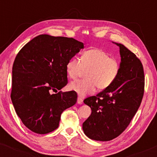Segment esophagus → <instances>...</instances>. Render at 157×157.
Returning a JSON list of instances; mask_svg holds the SVG:
<instances>
[{
  "label": "esophagus",
  "instance_id": "34e87169",
  "mask_svg": "<svg viewBox=\"0 0 157 157\" xmlns=\"http://www.w3.org/2000/svg\"><path fill=\"white\" fill-rule=\"evenodd\" d=\"M82 102H83V100H82V98H80V97H78V98H77V103L81 105V104H82Z\"/></svg>",
  "mask_w": 157,
  "mask_h": 157
}]
</instances>
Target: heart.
I'll return each instance as SVG.
<instances>
[{"mask_svg": "<svg viewBox=\"0 0 157 157\" xmlns=\"http://www.w3.org/2000/svg\"><path fill=\"white\" fill-rule=\"evenodd\" d=\"M84 70H87L86 79L75 81L69 85V89L82 97L93 94L97 86L101 90L109 88L118 76L120 64L105 52L91 48L82 54L80 60L73 57L66 64L68 76L73 80L78 78Z\"/></svg>", "mask_w": 157, "mask_h": 157, "instance_id": "obj_1", "label": "heart"}]
</instances>
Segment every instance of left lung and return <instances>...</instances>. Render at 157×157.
Segmentation results:
<instances>
[{
	"instance_id": "obj_1",
	"label": "left lung",
	"mask_w": 157,
	"mask_h": 157,
	"mask_svg": "<svg viewBox=\"0 0 157 157\" xmlns=\"http://www.w3.org/2000/svg\"><path fill=\"white\" fill-rule=\"evenodd\" d=\"M113 44L120 47L121 57L116 80L83 101L91 108V113L82 123V130L88 137L97 141H109L121 134L136 114L143 97L145 78L141 61L124 45Z\"/></svg>"
}]
</instances>
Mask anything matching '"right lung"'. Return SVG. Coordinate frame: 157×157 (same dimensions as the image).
Listing matches in <instances>:
<instances>
[{
  "instance_id": "1",
  "label": "right lung",
  "mask_w": 157,
  "mask_h": 157,
  "mask_svg": "<svg viewBox=\"0 0 157 157\" xmlns=\"http://www.w3.org/2000/svg\"><path fill=\"white\" fill-rule=\"evenodd\" d=\"M84 48L74 38L40 35L21 48L12 67L11 99L24 125L36 134L57 128L63 111L77 102L71 91L52 94L67 84L66 64Z\"/></svg>"
}]
</instances>
